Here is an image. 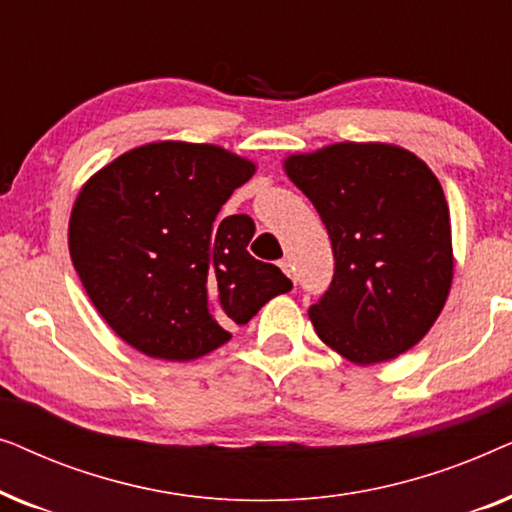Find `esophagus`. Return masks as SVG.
<instances>
[{"label": "esophagus", "instance_id": "esophagus-1", "mask_svg": "<svg viewBox=\"0 0 512 512\" xmlns=\"http://www.w3.org/2000/svg\"><path fill=\"white\" fill-rule=\"evenodd\" d=\"M279 268H282L286 275H289L293 282H296V270H293V265H291V261L289 258H284V261H279Z\"/></svg>", "mask_w": 512, "mask_h": 512}]
</instances>
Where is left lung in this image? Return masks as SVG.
<instances>
[{
    "mask_svg": "<svg viewBox=\"0 0 512 512\" xmlns=\"http://www.w3.org/2000/svg\"><path fill=\"white\" fill-rule=\"evenodd\" d=\"M328 230L335 275L310 307L314 331L356 366L391 361L429 333L452 286L443 186L408 149L338 142L284 160Z\"/></svg>",
    "mask_w": 512,
    "mask_h": 512,
    "instance_id": "8db88e82",
    "label": "left lung"
}]
</instances>
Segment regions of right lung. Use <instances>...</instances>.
Returning <instances> with one entry per match:
<instances>
[{
  "label": "right lung",
  "instance_id": "right-lung-1",
  "mask_svg": "<svg viewBox=\"0 0 512 512\" xmlns=\"http://www.w3.org/2000/svg\"><path fill=\"white\" fill-rule=\"evenodd\" d=\"M251 160L216 144L137 146L76 195L69 256L118 338L151 359L193 361L230 340L291 279L256 261L247 214L219 219Z\"/></svg>",
  "mask_w": 512,
  "mask_h": 512
}]
</instances>
